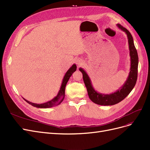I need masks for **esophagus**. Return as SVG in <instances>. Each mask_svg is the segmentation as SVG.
<instances>
[{"instance_id":"esophagus-1","label":"esophagus","mask_w":150,"mask_h":150,"mask_svg":"<svg viewBox=\"0 0 150 150\" xmlns=\"http://www.w3.org/2000/svg\"><path fill=\"white\" fill-rule=\"evenodd\" d=\"M75 62H76V65H78V66L82 65L83 64V63H84L83 60H82V59H76V61H75Z\"/></svg>"}]
</instances>
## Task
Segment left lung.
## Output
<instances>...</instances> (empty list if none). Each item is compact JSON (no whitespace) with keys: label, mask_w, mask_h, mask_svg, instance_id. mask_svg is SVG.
Segmentation results:
<instances>
[{"label":"left lung","mask_w":150,"mask_h":150,"mask_svg":"<svg viewBox=\"0 0 150 150\" xmlns=\"http://www.w3.org/2000/svg\"><path fill=\"white\" fill-rule=\"evenodd\" d=\"M119 29L122 30L127 34L128 38L129 57H130V69L128 76L126 81L121 87L115 92L110 94H104L98 92L93 86L90 76L86 71L82 68H79V70L83 74V79L85 85L87 89L88 95L90 99L93 103L104 106L113 105L118 103L125 99L131 92L136 84L138 76V56L136 48L134 45L133 38L130 32L122 27L120 24H117Z\"/></svg>","instance_id":"1"}]
</instances>
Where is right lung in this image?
I'll return each mask as SVG.
<instances>
[{
    "mask_svg": "<svg viewBox=\"0 0 150 150\" xmlns=\"http://www.w3.org/2000/svg\"><path fill=\"white\" fill-rule=\"evenodd\" d=\"M76 70V64H73L72 66L70 67V68L67 71V72L65 73L64 79L62 80V84L60 86V90L58 92L57 95L56 96L52 99L50 101H48L47 102L43 103H40V104H38V103H34L30 102V101H28L27 100H25V98H23V100H25L26 102H27L28 103H29L30 105H32L33 107H35L37 108H51L53 107H55V106H57L60 105L63 100L64 99L65 97V86L66 85L68 82L70 77L71 76V75L73 74L74 72H75Z\"/></svg>",
    "mask_w": 150,
    "mask_h": 150,
    "instance_id": "add662e5",
    "label": "right lung"
}]
</instances>
